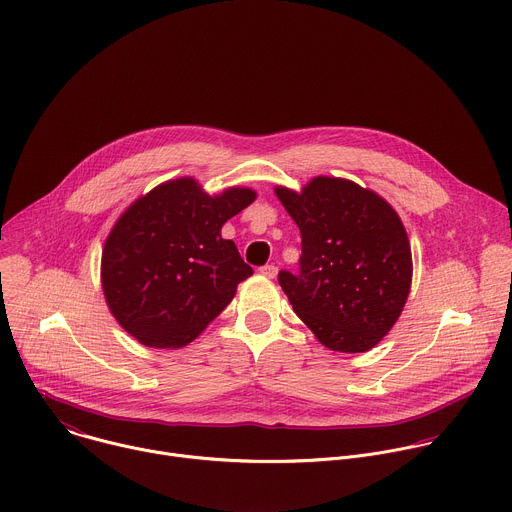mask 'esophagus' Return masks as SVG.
I'll list each match as a JSON object with an SVG mask.
<instances>
[{
	"mask_svg": "<svg viewBox=\"0 0 512 512\" xmlns=\"http://www.w3.org/2000/svg\"><path fill=\"white\" fill-rule=\"evenodd\" d=\"M259 271H261V275H265L267 279H275V277H277V267H275L273 263H271V265H263Z\"/></svg>",
	"mask_w": 512,
	"mask_h": 512,
	"instance_id": "1",
	"label": "esophagus"
}]
</instances>
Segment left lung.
Returning a JSON list of instances; mask_svg holds the SVG:
<instances>
[{"instance_id":"1","label":"left lung","mask_w":512,"mask_h":512,"mask_svg":"<svg viewBox=\"0 0 512 512\" xmlns=\"http://www.w3.org/2000/svg\"><path fill=\"white\" fill-rule=\"evenodd\" d=\"M275 193L301 231L299 273L279 271L293 311L333 351L373 349L411 289V245L399 215L377 193L337 177Z\"/></svg>"}]
</instances>
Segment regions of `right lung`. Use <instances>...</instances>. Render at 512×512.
I'll use <instances>...</instances> for the list:
<instances>
[{
    "label": "right lung",
    "mask_w": 512,
    "mask_h": 512,
    "mask_svg": "<svg viewBox=\"0 0 512 512\" xmlns=\"http://www.w3.org/2000/svg\"><path fill=\"white\" fill-rule=\"evenodd\" d=\"M255 201L251 189L207 195L193 179L167 181L137 199L101 255L105 301L139 343H191L233 299L253 269L221 237L227 219Z\"/></svg>",
    "instance_id": "obj_1"
}]
</instances>
